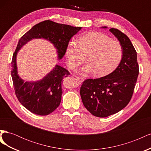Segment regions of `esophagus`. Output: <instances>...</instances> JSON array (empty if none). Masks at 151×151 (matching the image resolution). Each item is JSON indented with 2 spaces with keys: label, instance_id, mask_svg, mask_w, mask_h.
Wrapping results in <instances>:
<instances>
[{
  "label": "esophagus",
  "instance_id": "esophagus-1",
  "mask_svg": "<svg viewBox=\"0 0 151 151\" xmlns=\"http://www.w3.org/2000/svg\"><path fill=\"white\" fill-rule=\"evenodd\" d=\"M75 78H76V81H77V82H79V83H81L83 81V79L81 78V77H78V76H75Z\"/></svg>",
  "mask_w": 151,
  "mask_h": 151
}]
</instances>
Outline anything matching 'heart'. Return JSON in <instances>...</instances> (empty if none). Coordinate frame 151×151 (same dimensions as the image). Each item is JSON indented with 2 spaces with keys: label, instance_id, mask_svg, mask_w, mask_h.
Masks as SVG:
<instances>
[{
  "label": "heart",
  "instance_id": "obj_1",
  "mask_svg": "<svg viewBox=\"0 0 151 151\" xmlns=\"http://www.w3.org/2000/svg\"><path fill=\"white\" fill-rule=\"evenodd\" d=\"M123 48L119 42L112 40L107 35L99 32L85 34L75 42L68 43L66 49V60L72 68L84 62V72L93 73L96 77L110 74L120 64L123 57Z\"/></svg>",
  "mask_w": 151,
  "mask_h": 151
}]
</instances>
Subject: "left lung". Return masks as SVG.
Segmentation results:
<instances>
[{
	"label": "left lung",
	"mask_w": 151,
	"mask_h": 151,
	"mask_svg": "<svg viewBox=\"0 0 151 151\" xmlns=\"http://www.w3.org/2000/svg\"><path fill=\"white\" fill-rule=\"evenodd\" d=\"M109 31L117 38L123 48L120 64L106 76L85 80L80 89L85 108L100 118L116 113L129 104L139 73L137 52L129 37L115 28L109 29Z\"/></svg>",
	"instance_id": "left-lung-1"
}]
</instances>
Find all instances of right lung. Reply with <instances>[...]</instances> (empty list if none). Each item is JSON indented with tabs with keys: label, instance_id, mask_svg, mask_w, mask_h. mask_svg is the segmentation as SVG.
I'll return each instance as SVG.
<instances>
[{
	"label": "right lung",
	"instance_id": "1",
	"mask_svg": "<svg viewBox=\"0 0 151 151\" xmlns=\"http://www.w3.org/2000/svg\"><path fill=\"white\" fill-rule=\"evenodd\" d=\"M81 28L47 20L35 25L19 39L12 55L11 76L16 97L22 106L31 113L45 116L55 110L61 102L62 81L70 73L65 68L56 65L42 80L24 82L17 74V52L32 39L43 38L53 44L57 50L58 59H62L70 40Z\"/></svg>",
	"mask_w": 151,
	"mask_h": 151
}]
</instances>
